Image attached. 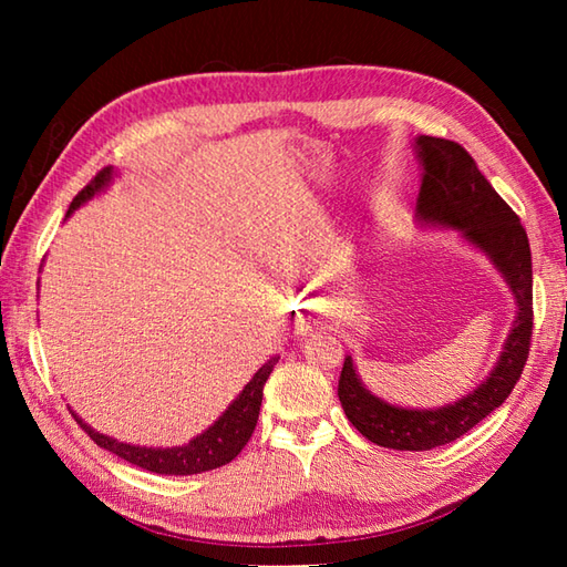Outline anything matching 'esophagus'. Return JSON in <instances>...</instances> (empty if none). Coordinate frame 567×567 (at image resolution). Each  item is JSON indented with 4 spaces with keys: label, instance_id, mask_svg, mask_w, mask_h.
<instances>
[{
    "label": "esophagus",
    "instance_id": "obj_1",
    "mask_svg": "<svg viewBox=\"0 0 567 567\" xmlns=\"http://www.w3.org/2000/svg\"><path fill=\"white\" fill-rule=\"evenodd\" d=\"M315 323H317L315 311H302V317H299V327H315Z\"/></svg>",
    "mask_w": 567,
    "mask_h": 567
}]
</instances>
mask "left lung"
I'll return each instance as SVG.
<instances>
[{"instance_id": "left-lung-1", "label": "left lung", "mask_w": 567, "mask_h": 567, "mask_svg": "<svg viewBox=\"0 0 567 567\" xmlns=\"http://www.w3.org/2000/svg\"><path fill=\"white\" fill-rule=\"evenodd\" d=\"M416 155L421 163L419 221L457 228L465 240L483 250L507 280L519 311L489 378L463 400L439 409H404L370 394L358 378L353 358L346 355L339 400L348 421L368 441L394 451H431L461 439L495 412L522 378L534 331L532 248L519 216L477 171L473 155L461 143L419 136Z\"/></svg>"}]
</instances>
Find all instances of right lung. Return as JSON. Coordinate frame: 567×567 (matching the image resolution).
Segmentation results:
<instances>
[{
	"instance_id": "right-lung-1",
	"label": "right lung",
	"mask_w": 567,
	"mask_h": 567,
	"mask_svg": "<svg viewBox=\"0 0 567 567\" xmlns=\"http://www.w3.org/2000/svg\"><path fill=\"white\" fill-rule=\"evenodd\" d=\"M112 167H104L97 175H94L92 183L78 192V197L70 202L68 216L82 207L84 202L92 199L97 192H102L106 185L112 183ZM277 365V355L270 358L256 375L250 378V382L244 388L236 400L228 404L226 412L214 421V424L199 433L197 439H192L187 445H175V449H141V445H131L122 443L116 439L104 436V433L94 431L92 426L84 424V421L72 412L82 431L100 445V449L110 451L118 457H124L126 463L148 470V473H158V475H197V473H207V470L221 467L226 463H231L234 457L244 451V445L252 436L258 424V414H260V402H262V384L268 382L272 368Z\"/></svg>"
}]
</instances>
